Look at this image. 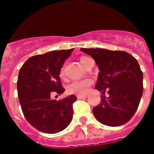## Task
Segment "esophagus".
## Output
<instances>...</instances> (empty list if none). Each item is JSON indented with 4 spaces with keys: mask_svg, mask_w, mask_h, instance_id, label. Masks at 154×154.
<instances>
[{
    "mask_svg": "<svg viewBox=\"0 0 154 154\" xmlns=\"http://www.w3.org/2000/svg\"><path fill=\"white\" fill-rule=\"evenodd\" d=\"M78 99H82V98H85L87 96L86 95H77V96Z\"/></svg>",
    "mask_w": 154,
    "mask_h": 154,
    "instance_id": "1",
    "label": "esophagus"
}]
</instances>
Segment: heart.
Segmentation results:
<instances>
[{"label":"heart","mask_w":154,"mask_h":154,"mask_svg":"<svg viewBox=\"0 0 154 154\" xmlns=\"http://www.w3.org/2000/svg\"><path fill=\"white\" fill-rule=\"evenodd\" d=\"M89 58L87 56H82L80 58V62L84 66L86 60ZM60 77H64V69H62L60 71ZM92 81L90 79H84L81 81H76V82H72L71 84H69L67 87V90L69 94H77V95H85L87 93L88 89L91 85Z\"/></svg>","instance_id":"1"}]
</instances>
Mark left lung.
<instances>
[{
    "instance_id": "1",
    "label": "left lung",
    "mask_w": 154,
    "mask_h": 154,
    "mask_svg": "<svg viewBox=\"0 0 154 154\" xmlns=\"http://www.w3.org/2000/svg\"><path fill=\"white\" fill-rule=\"evenodd\" d=\"M98 66L95 89L109 96L93 108L98 121L118 127L126 124L137 111L143 94V73L136 59L124 51L103 48H81Z\"/></svg>"
}]
</instances>
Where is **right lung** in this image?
Instances as JSON below:
<instances>
[{
  "label": "right lung",
  "mask_w": 154,
  "mask_h": 154,
  "mask_svg": "<svg viewBox=\"0 0 154 154\" xmlns=\"http://www.w3.org/2000/svg\"><path fill=\"white\" fill-rule=\"evenodd\" d=\"M73 48L51 51L31 56L20 69L17 95L28 123L40 132L53 134L64 130L72 119L73 94L61 100L51 99L52 94L64 92L60 69Z\"/></svg>",
  "instance_id": "obj_1"
}]
</instances>
